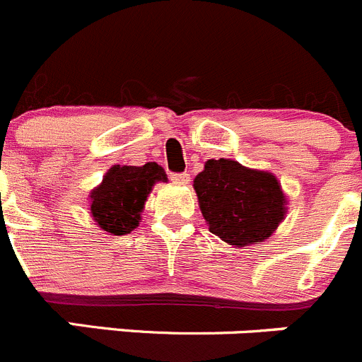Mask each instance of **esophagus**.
<instances>
[{
    "label": "esophagus",
    "instance_id": "esophagus-1",
    "mask_svg": "<svg viewBox=\"0 0 362 362\" xmlns=\"http://www.w3.org/2000/svg\"><path fill=\"white\" fill-rule=\"evenodd\" d=\"M171 180L175 184H189V173H171Z\"/></svg>",
    "mask_w": 362,
    "mask_h": 362
}]
</instances>
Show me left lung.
<instances>
[{"label":"left lung","instance_id":"8db88e82","mask_svg":"<svg viewBox=\"0 0 362 362\" xmlns=\"http://www.w3.org/2000/svg\"><path fill=\"white\" fill-rule=\"evenodd\" d=\"M194 189L209 230L235 246L268 239L286 212V198L272 173L248 170L230 158L205 162Z\"/></svg>","mask_w":362,"mask_h":362}]
</instances>
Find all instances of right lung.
Instances as JSON below:
<instances>
[{
    "label": "right lung",
    "mask_w": 362,
    "mask_h": 362,
    "mask_svg": "<svg viewBox=\"0 0 362 362\" xmlns=\"http://www.w3.org/2000/svg\"><path fill=\"white\" fill-rule=\"evenodd\" d=\"M164 170L155 162L141 165H114L100 187L90 192V214L105 232L128 234L139 225L144 202L155 182H165Z\"/></svg>",
    "instance_id": "1"
}]
</instances>
